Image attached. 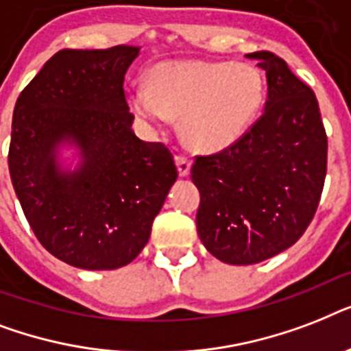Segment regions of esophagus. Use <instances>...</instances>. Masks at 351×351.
Returning <instances> with one entry per match:
<instances>
[{
  "label": "esophagus",
  "instance_id": "34e87169",
  "mask_svg": "<svg viewBox=\"0 0 351 351\" xmlns=\"http://www.w3.org/2000/svg\"><path fill=\"white\" fill-rule=\"evenodd\" d=\"M176 167H178V175L187 176L191 171V160L186 154H176Z\"/></svg>",
  "mask_w": 351,
  "mask_h": 351
}]
</instances>
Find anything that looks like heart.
<instances>
[{
	"mask_svg": "<svg viewBox=\"0 0 351 351\" xmlns=\"http://www.w3.org/2000/svg\"><path fill=\"white\" fill-rule=\"evenodd\" d=\"M266 98L262 74L247 63L165 62L151 71L149 87L138 85L129 104L153 127L167 114L182 117V134L193 149L215 153L250 131Z\"/></svg>",
	"mask_w": 351,
	"mask_h": 351,
	"instance_id": "obj_1",
	"label": "heart"
}]
</instances>
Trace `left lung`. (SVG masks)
<instances>
[{"label":"left lung","instance_id":"left-lung-1","mask_svg":"<svg viewBox=\"0 0 351 351\" xmlns=\"http://www.w3.org/2000/svg\"><path fill=\"white\" fill-rule=\"evenodd\" d=\"M266 71L262 117L239 142L198 154V237L219 261L247 266L288 250L315 217L326 178L328 138L313 90L282 58L253 52Z\"/></svg>","mask_w":351,"mask_h":351}]
</instances>
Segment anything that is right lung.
Returning a JSON list of instances; mask_svg holds the SVG:
<instances>
[{"label":"right lung","instance_id":"right-lung-1","mask_svg":"<svg viewBox=\"0 0 351 351\" xmlns=\"http://www.w3.org/2000/svg\"><path fill=\"white\" fill-rule=\"evenodd\" d=\"M140 47L63 49L19 95L8 171L25 217L49 253L82 269L134 261L178 171L169 147L132 131L123 80ZM73 139L84 162L57 169L53 149Z\"/></svg>","mask_w":351,"mask_h":351}]
</instances>
